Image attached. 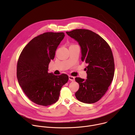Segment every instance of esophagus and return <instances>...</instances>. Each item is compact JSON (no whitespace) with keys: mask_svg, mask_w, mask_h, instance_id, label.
<instances>
[{"mask_svg":"<svg viewBox=\"0 0 135 135\" xmlns=\"http://www.w3.org/2000/svg\"><path fill=\"white\" fill-rule=\"evenodd\" d=\"M69 80H70L71 81H75V78L72 76H70L69 75Z\"/></svg>","mask_w":135,"mask_h":135,"instance_id":"34e87169","label":"esophagus"}]
</instances>
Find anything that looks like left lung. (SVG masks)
<instances>
[{
  "label": "left lung",
  "instance_id": "1",
  "mask_svg": "<svg viewBox=\"0 0 135 135\" xmlns=\"http://www.w3.org/2000/svg\"><path fill=\"white\" fill-rule=\"evenodd\" d=\"M66 33L79 43L82 61L88 65L87 79L75 78L80 85L76 98L84 103H94L105 94L113 79L115 66L111 49L102 37L91 30L79 29Z\"/></svg>",
  "mask_w": 135,
  "mask_h": 135
}]
</instances>
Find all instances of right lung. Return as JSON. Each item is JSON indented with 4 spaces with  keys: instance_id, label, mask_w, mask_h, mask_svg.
Returning a JSON list of instances; mask_svg holds the SVG:
<instances>
[{
    "instance_id": "right-lung-1",
    "label": "right lung",
    "mask_w": 135,
    "mask_h": 135,
    "mask_svg": "<svg viewBox=\"0 0 135 135\" xmlns=\"http://www.w3.org/2000/svg\"><path fill=\"white\" fill-rule=\"evenodd\" d=\"M64 32H48L31 40L21 52L17 64V79L28 98L34 103L49 106L59 99L67 75L48 72L55 51L65 37Z\"/></svg>"
}]
</instances>
